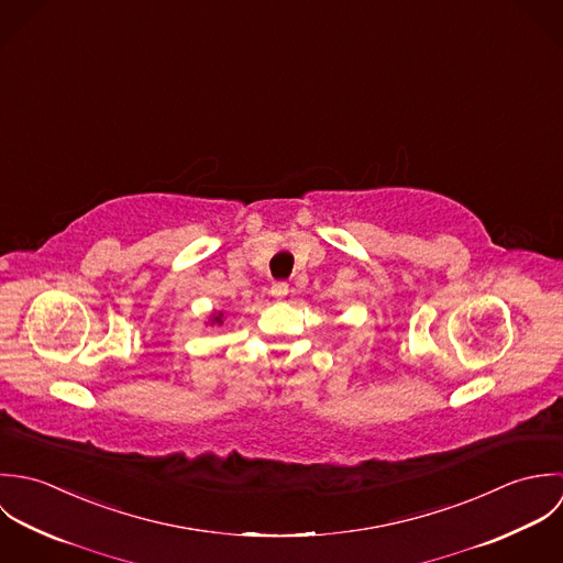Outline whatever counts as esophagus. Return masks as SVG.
<instances>
[{
	"mask_svg": "<svg viewBox=\"0 0 563 563\" xmlns=\"http://www.w3.org/2000/svg\"><path fill=\"white\" fill-rule=\"evenodd\" d=\"M289 294V285L285 280H278L272 285V296L274 298H285Z\"/></svg>",
	"mask_w": 563,
	"mask_h": 563,
	"instance_id": "obj_1",
	"label": "esophagus"
}]
</instances>
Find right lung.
Returning a JSON list of instances; mask_svg holds the SVG:
<instances>
[{
	"instance_id": "add662e5",
	"label": "right lung",
	"mask_w": 563,
	"mask_h": 563,
	"mask_svg": "<svg viewBox=\"0 0 563 563\" xmlns=\"http://www.w3.org/2000/svg\"><path fill=\"white\" fill-rule=\"evenodd\" d=\"M213 324H222V313H216V316H213Z\"/></svg>"
}]
</instances>
